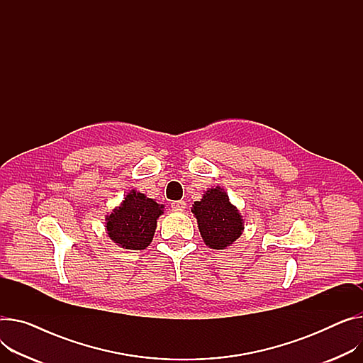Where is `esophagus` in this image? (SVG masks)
I'll return each mask as SVG.
<instances>
[{"instance_id":"esophagus-1","label":"esophagus","mask_w":363,"mask_h":363,"mask_svg":"<svg viewBox=\"0 0 363 363\" xmlns=\"http://www.w3.org/2000/svg\"><path fill=\"white\" fill-rule=\"evenodd\" d=\"M172 208H173L174 211H177V212H183V211L186 209V202H184V201H174V202L172 203Z\"/></svg>"}]
</instances>
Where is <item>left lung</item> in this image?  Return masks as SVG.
Here are the masks:
<instances>
[{"mask_svg":"<svg viewBox=\"0 0 363 363\" xmlns=\"http://www.w3.org/2000/svg\"><path fill=\"white\" fill-rule=\"evenodd\" d=\"M191 212L196 215L199 231L206 245L215 250L233 244L244 228L241 215L230 203L228 194L220 187L208 190L201 202H194Z\"/></svg>","mask_w":363,"mask_h":363,"instance_id":"obj_1","label":"left lung"}]
</instances>
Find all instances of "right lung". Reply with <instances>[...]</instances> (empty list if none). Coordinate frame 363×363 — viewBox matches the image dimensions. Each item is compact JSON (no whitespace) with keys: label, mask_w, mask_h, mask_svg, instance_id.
Listing matches in <instances>:
<instances>
[{"label":"right lung","mask_w":363,"mask_h":363,"mask_svg":"<svg viewBox=\"0 0 363 363\" xmlns=\"http://www.w3.org/2000/svg\"><path fill=\"white\" fill-rule=\"evenodd\" d=\"M162 205L132 190L123 203L107 216V234L118 245L128 250H144L150 245Z\"/></svg>","instance_id":"right-lung-1"}]
</instances>
